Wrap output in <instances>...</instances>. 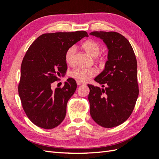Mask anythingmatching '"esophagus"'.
Segmentation results:
<instances>
[{
  "label": "esophagus",
  "mask_w": 159,
  "mask_h": 159,
  "mask_svg": "<svg viewBox=\"0 0 159 159\" xmlns=\"http://www.w3.org/2000/svg\"><path fill=\"white\" fill-rule=\"evenodd\" d=\"M77 84H78V85H84V83L81 82V81H77Z\"/></svg>",
  "instance_id": "obj_1"
}]
</instances>
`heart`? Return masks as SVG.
<instances>
[{
	"mask_svg": "<svg viewBox=\"0 0 159 159\" xmlns=\"http://www.w3.org/2000/svg\"><path fill=\"white\" fill-rule=\"evenodd\" d=\"M83 48L90 56L95 57V60L100 64H103L106 61V56L99 55L101 46L97 42L89 40L83 44ZM76 48L75 46H71L66 50L65 54L66 62L69 65L75 64ZM98 74V71L93 68H83L78 67L70 72V75L72 78L80 81H86Z\"/></svg>",
	"mask_w": 159,
	"mask_h": 159,
	"instance_id": "heart-1",
	"label": "heart"
}]
</instances>
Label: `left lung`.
Listing matches in <instances>:
<instances>
[{"mask_svg": "<svg viewBox=\"0 0 159 159\" xmlns=\"http://www.w3.org/2000/svg\"><path fill=\"white\" fill-rule=\"evenodd\" d=\"M106 44L108 60L105 70L95 78L104 89L88 84L90 115L95 123L111 128L124 123L135 106L139 89L137 63L133 48L116 32H92Z\"/></svg>", "mask_w": 159, "mask_h": 159, "instance_id": "obj_1", "label": "left lung"}]
</instances>
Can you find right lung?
<instances>
[{
    "label": "right lung",
    "mask_w": 159,
    "mask_h": 159,
    "mask_svg": "<svg viewBox=\"0 0 159 159\" xmlns=\"http://www.w3.org/2000/svg\"><path fill=\"white\" fill-rule=\"evenodd\" d=\"M85 36V31L43 34L28 49L21 64L18 94L27 117L36 126L51 129L63 121L68 100L77 88L68 78L64 87L51 89L68 69L65 54Z\"/></svg>",
    "instance_id": "1"
}]
</instances>
